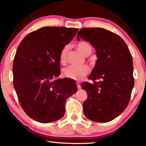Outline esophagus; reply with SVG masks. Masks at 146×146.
Instances as JSON below:
<instances>
[{
    "instance_id": "obj_1",
    "label": "esophagus",
    "mask_w": 146,
    "mask_h": 146,
    "mask_svg": "<svg viewBox=\"0 0 146 146\" xmlns=\"http://www.w3.org/2000/svg\"><path fill=\"white\" fill-rule=\"evenodd\" d=\"M76 85H77L78 88V89H80V88H81V86H80V82H76Z\"/></svg>"
}]
</instances>
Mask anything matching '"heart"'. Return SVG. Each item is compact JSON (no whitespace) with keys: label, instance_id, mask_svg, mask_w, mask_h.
<instances>
[{"label":"heart","instance_id":"heart-1","mask_svg":"<svg viewBox=\"0 0 146 146\" xmlns=\"http://www.w3.org/2000/svg\"><path fill=\"white\" fill-rule=\"evenodd\" d=\"M77 48L78 50L83 55L87 56L90 55L92 52V46L90 44L86 41H81L78 44ZM68 51V47L65 46L62 50L60 53V61L62 64H64L66 61V57ZM90 69L87 66H69L65 68L63 70V75L66 78L74 80H81L86 76L88 74Z\"/></svg>","mask_w":146,"mask_h":146}]
</instances>
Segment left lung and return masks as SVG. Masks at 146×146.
<instances>
[{
  "label": "left lung",
  "instance_id": "1",
  "mask_svg": "<svg viewBox=\"0 0 146 146\" xmlns=\"http://www.w3.org/2000/svg\"><path fill=\"white\" fill-rule=\"evenodd\" d=\"M94 48L97 60L88 78L82 83L88 94L83 111L88 119L108 122L128 105L134 85L133 60L124 40L116 34L101 28H84L77 35Z\"/></svg>",
  "mask_w": 146,
  "mask_h": 146
}]
</instances>
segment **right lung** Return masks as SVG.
Returning <instances> with one entry per match:
<instances>
[{"label":"right lung","instance_id":"obj_1","mask_svg":"<svg viewBox=\"0 0 146 146\" xmlns=\"http://www.w3.org/2000/svg\"><path fill=\"white\" fill-rule=\"evenodd\" d=\"M73 28L46 27L29 34L18 46L13 62V84L23 110L34 120L62 118L76 84L60 74V53L78 33Z\"/></svg>","mask_w":146,"mask_h":146}]
</instances>
